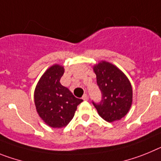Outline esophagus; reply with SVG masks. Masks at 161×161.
I'll return each mask as SVG.
<instances>
[{"label": "esophagus", "mask_w": 161, "mask_h": 161, "mask_svg": "<svg viewBox=\"0 0 161 161\" xmlns=\"http://www.w3.org/2000/svg\"><path fill=\"white\" fill-rule=\"evenodd\" d=\"M82 99L83 100H88V96H87V95L86 94H84L83 96H82Z\"/></svg>", "instance_id": "obj_1"}]
</instances>
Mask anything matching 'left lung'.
<instances>
[{
	"mask_svg": "<svg viewBox=\"0 0 161 161\" xmlns=\"http://www.w3.org/2000/svg\"><path fill=\"white\" fill-rule=\"evenodd\" d=\"M97 84L102 93L100 104H93L98 114L106 121L121 120L132 104V86L126 75L108 61H101L93 65Z\"/></svg>",
	"mask_w": 161,
	"mask_h": 161,
	"instance_id": "8db88e82",
	"label": "left lung"
}]
</instances>
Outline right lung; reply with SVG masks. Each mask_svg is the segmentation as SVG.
Segmentation results:
<instances>
[{
  "instance_id": "obj_1",
  "label": "right lung",
  "mask_w": 161,
  "mask_h": 161,
  "mask_svg": "<svg viewBox=\"0 0 161 161\" xmlns=\"http://www.w3.org/2000/svg\"><path fill=\"white\" fill-rule=\"evenodd\" d=\"M65 72L58 64L50 66L40 77L34 92V101L39 116L48 126H66L75 116L77 106L82 102L62 86L60 79Z\"/></svg>"
}]
</instances>
